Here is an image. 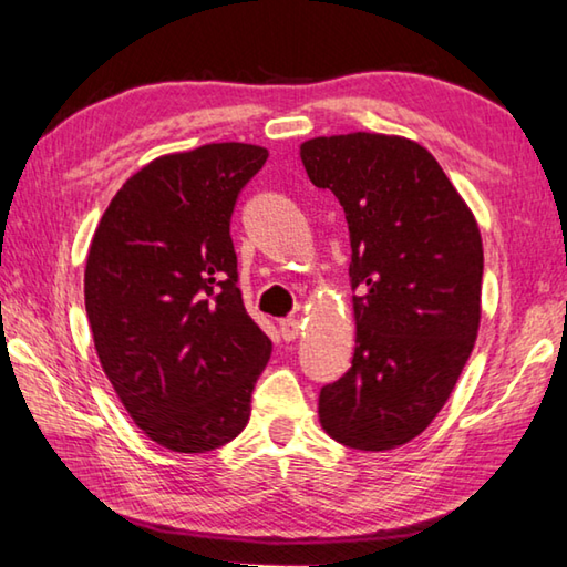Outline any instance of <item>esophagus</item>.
Listing matches in <instances>:
<instances>
[{
    "instance_id": "1",
    "label": "esophagus",
    "mask_w": 567,
    "mask_h": 567,
    "mask_svg": "<svg viewBox=\"0 0 567 567\" xmlns=\"http://www.w3.org/2000/svg\"><path fill=\"white\" fill-rule=\"evenodd\" d=\"M280 334L287 342H292L297 334H300V320H297V318L280 320Z\"/></svg>"
}]
</instances>
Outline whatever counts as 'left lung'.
Here are the masks:
<instances>
[{"label":"left lung","instance_id":"obj_1","mask_svg":"<svg viewBox=\"0 0 567 567\" xmlns=\"http://www.w3.org/2000/svg\"><path fill=\"white\" fill-rule=\"evenodd\" d=\"M315 187L340 199L350 229L358 338L352 368L320 390V422L354 450L417 437L473 352L483 239L473 213L425 147L390 134L307 140Z\"/></svg>","mask_w":567,"mask_h":567}]
</instances>
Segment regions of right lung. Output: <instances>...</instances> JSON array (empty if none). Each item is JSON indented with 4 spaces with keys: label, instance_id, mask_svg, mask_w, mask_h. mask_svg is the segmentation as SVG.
<instances>
[{
    "label": "right lung",
    "instance_id": "1",
    "mask_svg": "<svg viewBox=\"0 0 567 567\" xmlns=\"http://www.w3.org/2000/svg\"><path fill=\"white\" fill-rule=\"evenodd\" d=\"M267 150L219 142L124 182L94 229L84 307L100 362L157 445L207 453L243 433L272 342L237 287L229 219Z\"/></svg>",
    "mask_w": 567,
    "mask_h": 567
}]
</instances>
